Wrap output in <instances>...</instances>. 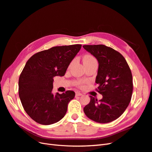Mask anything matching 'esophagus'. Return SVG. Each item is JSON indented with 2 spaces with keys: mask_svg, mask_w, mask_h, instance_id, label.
<instances>
[{
  "mask_svg": "<svg viewBox=\"0 0 152 152\" xmlns=\"http://www.w3.org/2000/svg\"><path fill=\"white\" fill-rule=\"evenodd\" d=\"M83 94H82L81 93L79 92H76V96H81V95H82Z\"/></svg>",
  "mask_w": 152,
  "mask_h": 152,
  "instance_id": "obj_1",
  "label": "esophagus"
}]
</instances>
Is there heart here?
I'll return each mask as SVG.
<instances>
[{
  "label": "heart",
  "instance_id": "obj_1",
  "mask_svg": "<svg viewBox=\"0 0 152 152\" xmlns=\"http://www.w3.org/2000/svg\"><path fill=\"white\" fill-rule=\"evenodd\" d=\"M96 62V60L95 59V58L94 57H92V55H86L85 56V57L83 58V64L85 63H87V62ZM83 83L81 82H79L77 83V85L78 86H81Z\"/></svg>",
  "mask_w": 152,
  "mask_h": 152
}]
</instances>
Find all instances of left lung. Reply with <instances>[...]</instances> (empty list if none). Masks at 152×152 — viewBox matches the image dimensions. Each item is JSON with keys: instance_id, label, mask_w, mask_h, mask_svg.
I'll list each match as a JSON object with an SVG mask.
<instances>
[{"instance_id": "1", "label": "left lung", "mask_w": 152, "mask_h": 152, "mask_svg": "<svg viewBox=\"0 0 152 152\" xmlns=\"http://www.w3.org/2000/svg\"><path fill=\"white\" fill-rule=\"evenodd\" d=\"M99 62L95 83L102 95L99 102L92 96L85 106L86 116L98 123L112 122L122 115L131 102L132 76L126 60L119 52L103 45H84Z\"/></svg>"}]
</instances>
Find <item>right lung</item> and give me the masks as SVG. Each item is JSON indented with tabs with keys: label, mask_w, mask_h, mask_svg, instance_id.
<instances>
[{
	"label": "right lung",
	"mask_w": 152,
	"mask_h": 152,
	"mask_svg": "<svg viewBox=\"0 0 152 152\" xmlns=\"http://www.w3.org/2000/svg\"><path fill=\"white\" fill-rule=\"evenodd\" d=\"M81 45L55 46L34 54L26 63L18 81L19 97L27 115L35 122L50 125L66 115L74 91L53 95V77L65 75Z\"/></svg>",
	"instance_id": "obj_1"
}]
</instances>
